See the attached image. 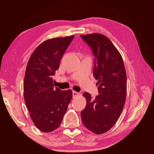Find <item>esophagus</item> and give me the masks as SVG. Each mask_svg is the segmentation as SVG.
<instances>
[{
  "label": "esophagus",
  "mask_w": 154,
  "mask_h": 154,
  "mask_svg": "<svg viewBox=\"0 0 154 154\" xmlns=\"http://www.w3.org/2000/svg\"><path fill=\"white\" fill-rule=\"evenodd\" d=\"M79 95V93H77V92H76V91H73V97H76Z\"/></svg>",
  "instance_id": "obj_1"
}]
</instances>
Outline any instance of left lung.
I'll return each mask as SVG.
<instances>
[{
	"label": "left lung",
	"mask_w": 154,
	"mask_h": 154,
	"mask_svg": "<svg viewBox=\"0 0 154 154\" xmlns=\"http://www.w3.org/2000/svg\"><path fill=\"white\" fill-rule=\"evenodd\" d=\"M93 50V76L98 80L99 94L92 99L89 93L83 97L87 105L81 111L83 125L96 134L105 133L117 122L125 104L126 73L120 52L104 35H81Z\"/></svg>",
	"instance_id": "8db88e82"
}]
</instances>
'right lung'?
<instances>
[{
    "instance_id": "obj_1",
    "label": "right lung",
    "mask_w": 154,
    "mask_h": 154,
    "mask_svg": "<svg viewBox=\"0 0 154 154\" xmlns=\"http://www.w3.org/2000/svg\"><path fill=\"white\" fill-rule=\"evenodd\" d=\"M74 35L49 39L35 49L29 59L24 80L26 105L35 126L43 132H51L61 124L72 91L54 87L55 75L65 50Z\"/></svg>"
}]
</instances>
